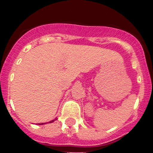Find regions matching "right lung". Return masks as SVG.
Instances as JSON below:
<instances>
[{"label":"right lung","instance_id":"1","mask_svg":"<svg viewBox=\"0 0 153 153\" xmlns=\"http://www.w3.org/2000/svg\"><path fill=\"white\" fill-rule=\"evenodd\" d=\"M56 119H57V118H56ZM56 119H55V120H52V121H49V122H46V123H51V122H53L54 121H55ZM46 123H40V124H39V125H44V124H46Z\"/></svg>","mask_w":153,"mask_h":153}]
</instances>
